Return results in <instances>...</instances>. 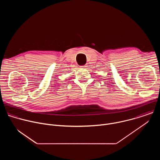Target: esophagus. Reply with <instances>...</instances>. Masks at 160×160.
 <instances>
[{
	"label": "esophagus",
	"instance_id": "34e87169",
	"mask_svg": "<svg viewBox=\"0 0 160 160\" xmlns=\"http://www.w3.org/2000/svg\"><path fill=\"white\" fill-rule=\"evenodd\" d=\"M86 66H85V65H84V66H80L82 68H86Z\"/></svg>",
	"mask_w": 160,
	"mask_h": 160
}]
</instances>
